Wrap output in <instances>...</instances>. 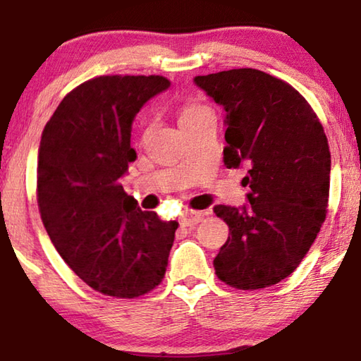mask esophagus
Wrapping results in <instances>:
<instances>
[{
  "label": "esophagus",
  "mask_w": 361,
  "mask_h": 361,
  "mask_svg": "<svg viewBox=\"0 0 361 361\" xmlns=\"http://www.w3.org/2000/svg\"><path fill=\"white\" fill-rule=\"evenodd\" d=\"M202 219V212L200 211H185L180 216V224L186 226V227H192L196 226L197 222H201Z\"/></svg>",
  "instance_id": "34e87169"
}]
</instances>
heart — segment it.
Segmentation results:
<instances>
[{
	"instance_id": "obj_1",
	"label": "heart",
	"mask_w": 361,
	"mask_h": 361,
	"mask_svg": "<svg viewBox=\"0 0 361 361\" xmlns=\"http://www.w3.org/2000/svg\"><path fill=\"white\" fill-rule=\"evenodd\" d=\"M202 116H212V111L209 106L197 103V101H191V103L183 106L181 114H180V124L188 123V121H192V119H197V118H202Z\"/></svg>"
}]
</instances>
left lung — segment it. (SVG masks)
<instances>
[{
  "mask_svg": "<svg viewBox=\"0 0 361 361\" xmlns=\"http://www.w3.org/2000/svg\"><path fill=\"white\" fill-rule=\"evenodd\" d=\"M226 109L224 165L245 166L250 206L219 204L229 238L216 275L237 289L280 283L296 270L326 221L331 152L311 104L291 85L255 68L196 77Z\"/></svg>",
  "mask_w": 361,
  "mask_h": 361,
  "instance_id": "left-lung-1",
  "label": "left lung"
}]
</instances>
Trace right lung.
I'll list each match as a JSON object with an SVG mask.
<instances>
[{
  "mask_svg": "<svg viewBox=\"0 0 361 361\" xmlns=\"http://www.w3.org/2000/svg\"><path fill=\"white\" fill-rule=\"evenodd\" d=\"M170 86L160 75H103L70 91L45 124L37 204L54 247L80 280L132 299L164 280L176 221L142 211L119 180L137 159L132 121Z\"/></svg>",
  "mask_w": 361,
  "mask_h": 361,
  "instance_id": "add662e5",
  "label": "right lung"
}]
</instances>
